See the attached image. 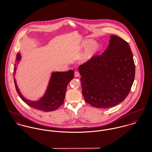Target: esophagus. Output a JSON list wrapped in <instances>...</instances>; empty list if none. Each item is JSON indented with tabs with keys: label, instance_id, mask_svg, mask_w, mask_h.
I'll return each instance as SVG.
<instances>
[{
	"label": "esophagus",
	"instance_id": "34e87169",
	"mask_svg": "<svg viewBox=\"0 0 152 152\" xmlns=\"http://www.w3.org/2000/svg\"><path fill=\"white\" fill-rule=\"evenodd\" d=\"M80 75V72H78V71H75V76L76 77H79Z\"/></svg>",
	"mask_w": 152,
	"mask_h": 152
}]
</instances>
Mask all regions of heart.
<instances>
[{
    "label": "heart",
    "instance_id": "1",
    "mask_svg": "<svg viewBox=\"0 0 152 152\" xmlns=\"http://www.w3.org/2000/svg\"><path fill=\"white\" fill-rule=\"evenodd\" d=\"M94 41L89 40L86 41L84 44L83 47L86 48L89 46L91 43H93ZM101 50V46L99 44L94 43L92 45H90L86 50L84 56H83V60L84 61H88L91 60L94 56H95Z\"/></svg>",
    "mask_w": 152,
    "mask_h": 152
}]
</instances>
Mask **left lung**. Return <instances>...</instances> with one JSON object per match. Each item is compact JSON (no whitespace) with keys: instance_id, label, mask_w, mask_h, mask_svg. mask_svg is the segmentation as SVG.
<instances>
[{"instance_id":"left-lung-1","label":"left lung","mask_w":152,"mask_h":152,"mask_svg":"<svg viewBox=\"0 0 152 152\" xmlns=\"http://www.w3.org/2000/svg\"><path fill=\"white\" fill-rule=\"evenodd\" d=\"M108 48L79 66L86 101L98 108H109L128 95L135 75V65L128 43L112 35Z\"/></svg>"}]
</instances>
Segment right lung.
Segmentation results:
<instances>
[{"mask_svg": "<svg viewBox=\"0 0 152 152\" xmlns=\"http://www.w3.org/2000/svg\"><path fill=\"white\" fill-rule=\"evenodd\" d=\"M20 59V55L17 54L16 60ZM14 70L16 71L15 64ZM15 72L13 73V75ZM74 76V71L69 70L67 72H53L47 90L43 97L39 101H30L22 96L16 83L14 78V82L16 91L22 100L30 107L33 108L44 112H50L58 108L64 103L66 87Z\"/></svg>", "mask_w": 152, "mask_h": 152, "instance_id": "right-lung-1", "label": "right lung"}]
</instances>
